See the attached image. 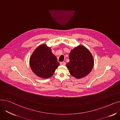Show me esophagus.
I'll list each match as a JSON object with an SVG mask.
<instances>
[{"mask_svg":"<svg viewBox=\"0 0 120 120\" xmlns=\"http://www.w3.org/2000/svg\"><path fill=\"white\" fill-rule=\"evenodd\" d=\"M61 65H66V63L65 62H62L60 63Z\"/></svg>","mask_w":120,"mask_h":120,"instance_id":"esophagus-1","label":"esophagus"}]
</instances>
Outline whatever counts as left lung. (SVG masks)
<instances>
[{
	"label": "left lung",
	"instance_id": "8db88e82",
	"mask_svg": "<svg viewBox=\"0 0 120 120\" xmlns=\"http://www.w3.org/2000/svg\"><path fill=\"white\" fill-rule=\"evenodd\" d=\"M70 62L67 64L70 74L77 79L86 76L92 71L94 59L90 50L83 45L71 49L69 54Z\"/></svg>",
	"mask_w": 120,
	"mask_h": 120
}]
</instances>
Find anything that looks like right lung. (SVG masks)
Segmentation results:
<instances>
[{"label": "right lung", "mask_w": 120, "mask_h": 120, "mask_svg": "<svg viewBox=\"0 0 120 120\" xmlns=\"http://www.w3.org/2000/svg\"><path fill=\"white\" fill-rule=\"evenodd\" d=\"M30 65L34 73L43 79H47L53 75L59 66L56 57L51 48L46 44L38 47L30 58Z\"/></svg>", "instance_id": "1"}]
</instances>
